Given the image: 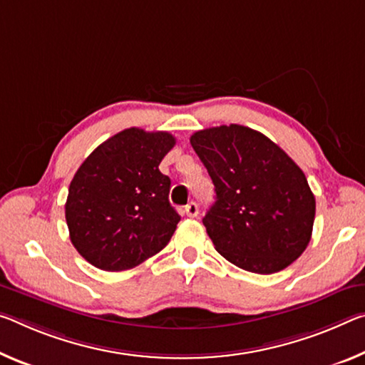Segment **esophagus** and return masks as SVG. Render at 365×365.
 I'll use <instances>...</instances> for the list:
<instances>
[{
	"label": "esophagus",
	"instance_id": "obj_1",
	"mask_svg": "<svg viewBox=\"0 0 365 365\" xmlns=\"http://www.w3.org/2000/svg\"><path fill=\"white\" fill-rule=\"evenodd\" d=\"M185 212H187V216L190 217H196L198 216V205H196L195 201H190V203L185 206Z\"/></svg>",
	"mask_w": 365,
	"mask_h": 365
}]
</instances>
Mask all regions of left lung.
<instances>
[{
  "instance_id": "left-lung-1",
  "label": "left lung",
  "mask_w": 365,
  "mask_h": 365,
  "mask_svg": "<svg viewBox=\"0 0 365 365\" xmlns=\"http://www.w3.org/2000/svg\"><path fill=\"white\" fill-rule=\"evenodd\" d=\"M190 143L216 192L203 217L216 250L258 274L296 262L315 219V196L296 162L269 138L242 125L196 131Z\"/></svg>"
}]
</instances>
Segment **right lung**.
Segmentation results:
<instances>
[{
  "label": "right lung",
  "mask_w": 365,
  "mask_h": 365,
  "mask_svg": "<svg viewBox=\"0 0 365 365\" xmlns=\"http://www.w3.org/2000/svg\"><path fill=\"white\" fill-rule=\"evenodd\" d=\"M173 146L167 131L128 128L97 146L74 173L65 205L69 239L96 268L131 269L169 244L180 216L159 164Z\"/></svg>",
  "instance_id": "add662e5"
}]
</instances>
